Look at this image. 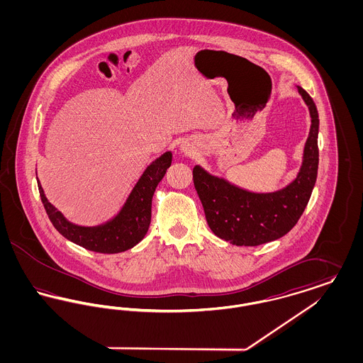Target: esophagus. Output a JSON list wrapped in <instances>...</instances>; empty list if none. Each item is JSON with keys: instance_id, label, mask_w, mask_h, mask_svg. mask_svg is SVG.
<instances>
[{"instance_id": "34e87169", "label": "esophagus", "mask_w": 363, "mask_h": 363, "mask_svg": "<svg viewBox=\"0 0 363 363\" xmlns=\"http://www.w3.org/2000/svg\"><path fill=\"white\" fill-rule=\"evenodd\" d=\"M181 150H182V152H185V154H193V152H194V147L190 145L189 143H184V144L181 145Z\"/></svg>"}]
</instances>
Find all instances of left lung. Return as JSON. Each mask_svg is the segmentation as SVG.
<instances>
[{
	"mask_svg": "<svg viewBox=\"0 0 363 363\" xmlns=\"http://www.w3.org/2000/svg\"><path fill=\"white\" fill-rule=\"evenodd\" d=\"M309 108L311 130L302 163L293 181L274 191H252L208 173L200 164L193 181L204 207L208 225L215 235L237 246H257L286 235L309 203L318 170V113L311 95L296 86Z\"/></svg>",
	"mask_w": 363,
	"mask_h": 363,
	"instance_id": "obj_1",
	"label": "left lung"
}]
</instances>
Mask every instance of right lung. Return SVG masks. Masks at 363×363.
I'll return each instance as SVG.
<instances>
[{
	"label": "right lung",
	"instance_id": "add662e5",
	"mask_svg": "<svg viewBox=\"0 0 363 363\" xmlns=\"http://www.w3.org/2000/svg\"><path fill=\"white\" fill-rule=\"evenodd\" d=\"M172 160L173 154L167 151L151 162L138 178L120 211L101 225L72 223L48 200L39 179L38 188L50 222L68 241L96 253H121L136 246L145 237L151 223L152 197L156 186L172 166Z\"/></svg>",
	"mask_w": 363,
	"mask_h": 363
}]
</instances>
